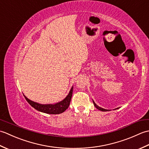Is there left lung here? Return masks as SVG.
I'll return each mask as SVG.
<instances>
[{
    "label": "left lung",
    "mask_w": 149,
    "mask_h": 149,
    "mask_svg": "<svg viewBox=\"0 0 149 149\" xmlns=\"http://www.w3.org/2000/svg\"><path fill=\"white\" fill-rule=\"evenodd\" d=\"M93 104H94L95 107L97 109H98L99 110L101 111H111V110H109V109H106L102 108V107H99V106H97V104H95V102L94 101H93ZM116 109H118V108H116Z\"/></svg>",
    "instance_id": "8db88e82"
}]
</instances>
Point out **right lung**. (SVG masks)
<instances>
[{"label":"right lung","mask_w":149,"mask_h":149,"mask_svg":"<svg viewBox=\"0 0 149 149\" xmlns=\"http://www.w3.org/2000/svg\"><path fill=\"white\" fill-rule=\"evenodd\" d=\"M73 86L70 90L68 94L67 95L64 99L63 100L60 101V102L56 103V104H42L37 103L34 101L31 100L30 99H28L27 97L24 95L25 98H26L27 102L29 103L30 105L34 107V109L39 111L40 112H43L47 114H52V115H58V114L62 113L65 111L68 108L70 102L72 99V93H73Z\"/></svg>","instance_id":"obj_1"}]
</instances>
